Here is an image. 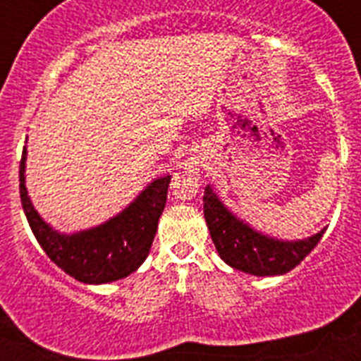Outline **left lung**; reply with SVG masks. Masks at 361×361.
Instances as JSON below:
<instances>
[{"label": "left lung", "instance_id": "1", "mask_svg": "<svg viewBox=\"0 0 361 361\" xmlns=\"http://www.w3.org/2000/svg\"><path fill=\"white\" fill-rule=\"evenodd\" d=\"M204 219L208 222L220 258L235 269L257 276L283 275L298 266L317 244L324 231L305 240L283 242L257 233L229 213L212 188L204 190Z\"/></svg>", "mask_w": 361, "mask_h": 361}]
</instances>
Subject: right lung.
<instances>
[{"mask_svg": "<svg viewBox=\"0 0 361 361\" xmlns=\"http://www.w3.org/2000/svg\"><path fill=\"white\" fill-rule=\"evenodd\" d=\"M23 149L19 162V195L32 233L49 258L66 275L85 283H106L124 279L146 260L166 206L170 175L153 180L128 208L88 231L61 235L54 231L32 206L25 188Z\"/></svg>", "mask_w": 361, "mask_h": 361, "instance_id": "1", "label": "right lung"}]
</instances>
